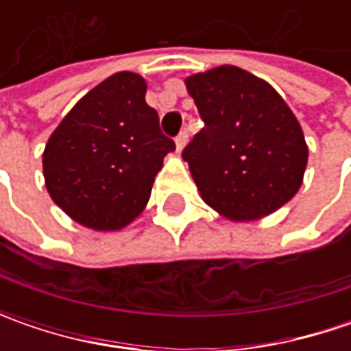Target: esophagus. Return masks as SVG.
I'll return each mask as SVG.
<instances>
[{
    "instance_id": "34e87169",
    "label": "esophagus",
    "mask_w": 351,
    "mask_h": 351,
    "mask_svg": "<svg viewBox=\"0 0 351 351\" xmlns=\"http://www.w3.org/2000/svg\"><path fill=\"white\" fill-rule=\"evenodd\" d=\"M187 136H189V134H187V130H182V132H180V134L176 136V146H178V150H182L183 146H185V142H187Z\"/></svg>"
}]
</instances>
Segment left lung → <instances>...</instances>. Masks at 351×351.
I'll list each match as a JSON object with an SVG mask.
<instances>
[{
    "label": "left lung",
    "instance_id": "8db88e82",
    "mask_svg": "<svg viewBox=\"0 0 351 351\" xmlns=\"http://www.w3.org/2000/svg\"><path fill=\"white\" fill-rule=\"evenodd\" d=\"M205 127L183 160L205 203L232 221H254L285 205L303 182L308 150L287 103L236 66L185 80Z\"/></svg>",
    "mask_w": 351,
    "mask_h": 351
}]
</instances>
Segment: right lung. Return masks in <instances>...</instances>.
<instances>
[{"label":"right lung","instance_id":"add662e5","mask_svg":"<svg viewBox=\"0 0 351 351\" xmlns=\"http://www.w3.org/2000/svg\"><path fill=\"white\" fill-rule=\"evenodd\" d=\"M144 93L138 74H113L75 103L48 138L47 189L75 223L119 230L146 207L176 142L162 132Z\"/></svg>","mask_w":351,"mask_h":351}]
</instances>
